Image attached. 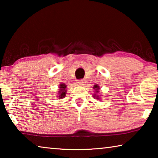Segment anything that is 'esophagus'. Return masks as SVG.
Returning <instances> with one entry per match:
<instances>
[{
    "label": "esophagus",
    "mask_w": 158,
    "mask_h": 158,
    "mask_svg": "<svg viewBox=\"0 0 158 158\" xmlns=\"http://www.w3.org/2000/svg\"><path fill=\"white\" fill-rule=\"evenodd\" d=\"M77 83L78 85H84L85 83V80L84 79H79L77 81Z\"/></svg>",
    "instance_id": "esophagus-1"
}]
</instances>
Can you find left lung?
<instances>
[{"instance_id":"1","label":"left lung","mask_w":158,"mask_h":158,"mask_svg":"<svg viewBox=\"0 0 158 158\" xmlns=\"http://www.w3.org/2000/svg\"><path fill=\"white\" fill-rule=\"evenodd\" d=\"M93 89H95L96 90H97V91H96V92L98 93V89H100V87H99V85H98L97 84H96V85H94V87H93ZM94 97H95V96H94ZM97 97H98V96H97ZM97 98V99H99L98 98Z\"/></svg>"}]
</instances>
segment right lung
<instances>
[{
  "label": "right lung",
  "instance_id": "right-lung-1",
  "mask_svg": "<svg viewBox=\"0 0 158 158\" xmlns=\"http://www.w3.org/2000/svg\"><path fill=\"white\" fill-rule=\"evenodd\" d=\"M66 86L67 85L65 84H60V86H59V98H65V93L67 90H65L66 89Z\"/></svg>",
  "mask_w": 158,
  "mask_h": 158
}]
</instances>
